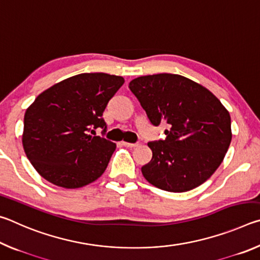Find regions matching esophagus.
I'll return each mask as SVG.
<instances>
[{"instance_id": "obj_1", "label": "esophagus", "mask_w": 260, "mask_h": 260, "mask_svg": "<svg viewBox=\"0 0 260 260\" xmlns=\"http://www.w3.org/2000/svg\"><path fill=\"white\" fill-rule=\"evenodd\" d=\"M122 144H124V146H126V147H128V148H135V147L139 146V143H128V142H122Z\"/></svg>"}]
</instances>
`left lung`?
<instances>
[{"instance_id":"1","label":"left lung","mask_w":260,"mask_h":260,"mask_svg":"<svg viewBox=\"0 0 260 260\" xmlns=\"http://www.w3.org/2000/svg\"><path fill=\"white\" fill-rule=\"evenodd\" d=\"M128 87L151 124L169 127L165 140L148 143L152 158L141 169L143 177L172 192L201 186L230 148V112L209 89L179 74L139 77Z\"/></svg>"}]
</instances>
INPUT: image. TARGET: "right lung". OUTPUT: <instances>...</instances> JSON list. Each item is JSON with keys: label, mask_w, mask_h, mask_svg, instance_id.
Wrapping results in <instances>:
<instances>
[{"label": "right lung", "mask_w": 260, "mask_h": 260, "mask_svg": "<svg viewBox=\"0 0 260 260\" xmlns=\"http://www.w3.org/2000/svg\"><path fill=\"white\" fill-rule=\"evenodd\" d=\"M124 78L81 73L48 88L24 117L23 147L30 164L47 181L74 189L104 173L116 143L95 134L107 132L103 112Z\"/></svg>", "instance_id": "obj_1"}]
</instances>
